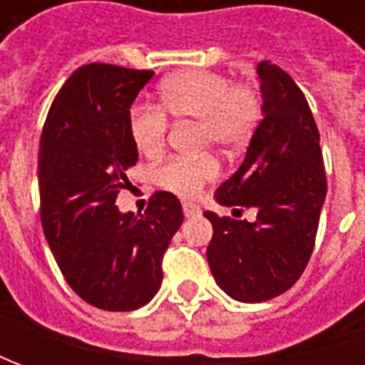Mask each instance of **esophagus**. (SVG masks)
<instances>
[{
	"label": "esophagus",
	"mask_w": 365,
	"mask_h": 365,
	"mask_svg": "<svg viewBox=\"0 0 365 365\" xmlns=\"http://www.w3.org/2000/svg\"><path fill=\"white\" fill-rule=\"evenodd\" d=\"M182 211H185V215H187V217H195V215H199V211H201V209H199L195 203H185L182 205Z\"/></svg>",
	"instance_id": "1"
}]
</instances>
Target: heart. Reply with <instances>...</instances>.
Wrapping results in <instances>:
<instances>
[{"instance_id": "obj_1", "label": "heart", "mask_w": 365, "mask_h": 365, "mask_svg": "<svg viewBox=\"0 0 365 365\" xmlns=\"http://www.w3.org/2000/svg\"><path fill=\"white\" fill-rule=\"evenodd\" d=\"M199 123V146L237 152L250 144L264 118V95L252 81H237L215 71H182L160 87V107L133 106L130 135L133 146L148 158L158 156L168 138V118ZM219 162L205 154L199 158H170L154 168L156 187L182 199L197 197L215 180Z\"/></svg>"}]
</instances>
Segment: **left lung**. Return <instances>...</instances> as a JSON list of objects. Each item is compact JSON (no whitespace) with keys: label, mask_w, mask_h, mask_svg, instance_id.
I'll return each mask as SVG.
<instances>
[{"label":"left lung","mask_w":365,"mask_h":365,"mask_svg":"<svg viewBox=\"0 0 365 365\" xmlns=\"http://www.w3.org/2000/svg\"><path fill=\"white\" fill-rule=\"evenodd\" d=\"M258 77L264 120L242 166L215 192L225 207H256L258 219L250 223L205 211L213 225L211 274L242 302L270 301L301 278L327 195L319 130L299 85L270 61L258 64Z\"/></svg>","instance_id":"obj_1"}]
</instances>
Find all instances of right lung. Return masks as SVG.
Returning a JSON list of instances; mask_svg holds the SVG:
<instances>
[{
    "label": "right lung",
    "instance_id": "add662e5",
    "mask_svg": "<svg viewBox=\"0 0 365 365\" xmlns=\"http://www.w3.org/2000/svg\"><path fill=\"white\" fill-rule=\"evenodd\" d=\"M152 71L83 64L50 106L40 135V219L68 287L103 311H133L162 284V258L182 223L173 192L156 190L144 213L115 199L138 162L130 107Z\"/></svg>",
    "mask_w": 365,
    "mask_h": 365
}]
</instances>
